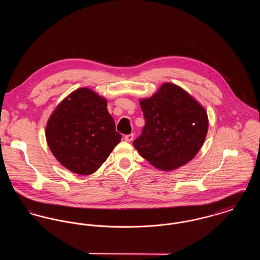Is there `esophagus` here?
I'll list each match as a JSON object with an SVG mask.
<instances>
[{
  "label": "esophagus",
  "instance_id": "1",
  "mask_svg": "<svg viewBox=\"0 0 260 260\" xmlns=\"http://www.w3.org/2000/svg\"><path fill=\"white\" fill-rule=\"evenodd\" d=\"M134 138H135V134H131V135H126V136H124V140L127 141V142L133 141Z\"/></svg>",
  "mask_w": 260,
  "mask_h": 260
}]
</instances>
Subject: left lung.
Wrapping results in <instances>:
<instances>
[{"instance_id": "8db88e82", "label": "left lung", "mask_w": 260, "mask_h": 260, "mask_svg": "<svg viewBox=\"0 0 260 260\" xmlns=\"http://www.w3.org/2000/svg\"><path fill=\"white\" fill-rule=\"evenodd\" d=\"M140 107L145 125L133 144L142 158L169 172L197 155L208 133V114L183 88L165 83L151 98L140 99Z\"/></svg>"}]
</instances>
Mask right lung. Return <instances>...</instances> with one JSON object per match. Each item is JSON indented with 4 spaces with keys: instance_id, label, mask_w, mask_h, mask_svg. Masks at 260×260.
Listing matches in <instances>:
<instances>
[{
    "instance_id": "add662e5",
    "label": "right lung",
    "mask_w": 260,
    "mask_h": 260,
    "mask_svg": "<svg viewBox=\"0 0 260 260\" xmlns=\"http://www.w3.org/2000/svg\"><path fill=\"white\" fill-rule=\"evenodd\" d=\"M46 138L51 153L72 173H95L121 141L106 99L81 87L62 100L50 115Z\"/></svg>"
}]
</instances>
